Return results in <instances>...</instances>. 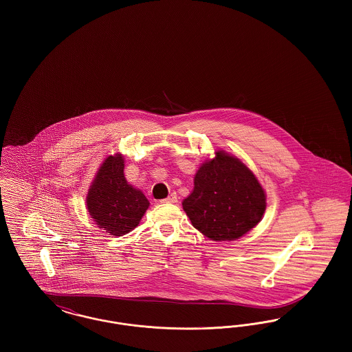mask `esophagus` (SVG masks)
Masks as SVG:
<instances>
[{"label": "esophagus", "mask_w": 352, "mask_h": 352, "mask_svg": "<svg viewBox=\"0 0 352 352\" xmlns=\"http://www.w3.org/2000/svg\"><path fill=\"white\" fill-rule=\"evenodd\" d=\"M177 201H178V198H177V194H170L168 195V198H165V199H162L161 201V203H177Z\"/></svg>", "instance_id": "obj_1"}]
</instances>
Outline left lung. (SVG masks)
Returning <instances> with one entry per match:
<instances>
[{"label": "left lung", "instance_id": "obj_1", "mask_svg": "<svg viewBox=\"0 0 352 352\" xmlns=\"http://www.w3.org/2000/svg\"><path fill=\"white\" fill-rule=\"evenodd\" d=\"M265 192L240 160L218 151L201 165L192 192L182 201L192 226L215 241L236 240L261 220Z\"/></svg>", "mask_w": 352, "mask_h": 352}]
</instances>
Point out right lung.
Here are the masks:
<instances>
[{
	"label": "right lung",
	"mask_w": 352,
	"mask_h": 352,
	"mask_svg": "<svg viewBox=\"0 0 352 352\" xmlns=\"http://www.w3.org/2000/svg\"><path fill=\"white\" fill-rule=\"evenodd\" d=\"M149 207L146 197L124 177V160L109 155L87 195V208L96 224L113 236L134 230Z\"/></svg>",
	"instance_id": "add662e5"
}]
</instances>
